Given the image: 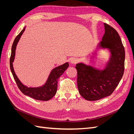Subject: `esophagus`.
I'll list each match as a JSON object with an SVG mask.
<instances>
[{"instance_id":"1","label":"esophagus","mask_w":134,"mask_h":134,"mask_svg":"<svg viewBox=\"0 0 134 134\" xmlns=\"http://www.w3.org/2000/svg\"><path fill=\"white\" fill-rule=\"evenodd\" d=\"M78 62H79L78 59H77V58H71V60H70L71 63L74 64H76Z\"/></svg>"}]
</instances>
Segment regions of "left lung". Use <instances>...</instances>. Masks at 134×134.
I'll list each match as a JSON object with an SVG mask.
<instances>
[{"label": "left lung", "mask_w": 134, "mask_h": 134, "mask_svg": "<svg viewBox=\"0 0 134 134\" xmlns=\"http://www.w3.org/2000/svg\"><path fill=\"white\" fill-rule=\"evenodd\" d=\"M105 34L100 45L109 48L110 60L104 70H99L77 64V85L79 92L88 100H97L110 96L115 90L124 75L125 51L118 32L111 26L104 23Z\"/></svg>", "instance_id": "obj_1"}]
</instances>
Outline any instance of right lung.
<instances>
[{"label":"right lung","mask_w":134,"mask_h":134,"mask_svg":"<svg viewBox=\"0 0 134 134\" xmlns=\"http://www.w3.org/2000/svg\"><path fill=\"white\" fill-rule=\"evenodd\" d=\"M25 30V28H24L23 30H22V31L17 36V37H15L13 43L12 44V52L10 58V70L18 88L24 94L29 96L36 100L43 101L48 100L55 95L56 91H57L58 79L59 77L63 74L64 71L66 70V69L69 66V64L68 63H66L63 65H62L54 69L51 72L46 83L41 87L35 88H27L23 85L15 74L12 63L13 62L14 59L16 46H17L19 40Z\"/></svg>","instance_id":"right-lung-1"}]
</instances>
